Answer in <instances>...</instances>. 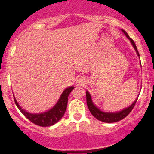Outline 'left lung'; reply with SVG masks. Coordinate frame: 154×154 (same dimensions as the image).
I'll return each instance as SVG.
<instances>
[{
	"mask_svg": "<svg viewBox=\"0 0 154 154\" xmlns=\"http://www.w3.org/2000/svg\"><path fill=\"white\" fill-rule=\"evenodd\" d=\"M122 31H123L124 33L125 34L126 36L130 39V42H131V44L133 45V48H135L138 56L139 57V51H138L137 48H136V44H135L134 42H133V40L129 36L128 34L127 33L126 31L123 30V29H122ZM137 99L133 102V104H132L131 106L127 107V108L124 109L123 110L119 112H104L99 109L97 108L94 103H93L92 100H91V95H90V94L88 93V91H86V103L90 112H91V115H92L94 118H96L97 120L100 121V122H106V123H113V122H119V121H121L123 119H125V117H127V116L130 114V112L132 111V109L134 108L135 104H136V101H137Z\"/></svg>",
	"mask_w": 154,
	"mask_h": 154,
	"instance_id": "8db88e82",
	"label": "left lung"
}]
</instances>
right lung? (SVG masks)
Listing matches in <instances>:
<instances>
[{"instance_id": "add662e5", "label": "right lung", "mask_w": 154, "mask_h": 154, "mask_svg": "<svg viewBox=\"0 0 154 154\" xmlns=\"http://www.w3.org/2000/svg\"><path fill=\"white\" fill-rule=\"evenodd\" d=\"M74 88V86L68 87L66 88L63 91V94H61L58 102L55 106L51 109L48 110L45 112L40 113V114H31V113L27 112V111L21 109V107L18 105V102L16 101L15 97H14V100H15V103L18 109L31 122H32L35 125L40 126V127H50V126H52L54 124L57 123L64 116L66 111V108H67L68 95Z\"/></svg>"}]
</instances>
